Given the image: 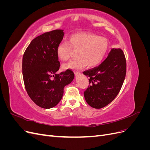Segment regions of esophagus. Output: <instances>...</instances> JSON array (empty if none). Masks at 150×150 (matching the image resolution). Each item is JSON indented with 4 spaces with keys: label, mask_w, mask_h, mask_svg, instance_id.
Instances as JSON below:
<instances>
[{
    "label": "esophagus",
    "mask_w": 150,
    "mask_h": 150,
    "mask_svg": "<svg viewBox=\"0 0 150 150\" xmlns=\"http://www.w3.org/2000/svg\"><path fill=\"white\" fill-rule=\"evenodd\" d=\"M81 74V72H79V71H75V72H74V74H75V76H78V75Z\"/></svg>",
    "instance_id": "obj_1"
}]
</instances>
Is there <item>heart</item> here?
Listing matches in <instances>:
<instances>
[{"label": "heart", "instance_id": "b5f03b06", "mask_svg": "<svg viewBox=\"0 0 150 150\" xmlns=\"http://www.w3.org/2000/svg\"><path fill=\"white\" fill-rule=\"evenodd\" d=\"M77 51L78 57L63 64L64 69H80L88 65L96 67L104 59L109 49L108 40L96 34L80 33L71 35L68 42L62 41L57 45L56 54L62 61H67L71 56L72 50Z\"/></svg>", "mask_w": 150, "mask_h": 150}]
</instances>
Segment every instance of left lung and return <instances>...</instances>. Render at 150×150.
<instances>
[{
    "instance_id": "1",
    "label": "left lung",
    "mask_w": 150,
    "mask_h": 150,
    "mask_svg": "<svg viewBox=\"0 0 150 150\" xmlns=\"http://www.w3.org/2000/svg\"><path fill=\"white\" fill-rule=\"evenodd\" d=\"M126 71L123 51L119 48L112 49L105 61L98 67L83 72L89 77L90 86L84 93L86 101L96 109L107 106L119 93Z\"/></svg>"
}]
</instances>
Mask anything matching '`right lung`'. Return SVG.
<instances>
[{
	"instance_id": "1",
	"label": "right lung",
	"mask_w": 150,
	"mask_h": 150,
	"mask_svg": "<svg viewBox=\"0 0 150 150\" xmlns=\"http://www.w3.org/2000/svg\"><path fill=\"white\" fill-rule=\"evenodd\" d=\"M64 35L63 30L48 32L32 40L22 59V74L29 96L44 109L56 106L64 93V88L74 78L71 70L58 74L60 62L56 48Z\"/></svg>"
}]
</instances>
